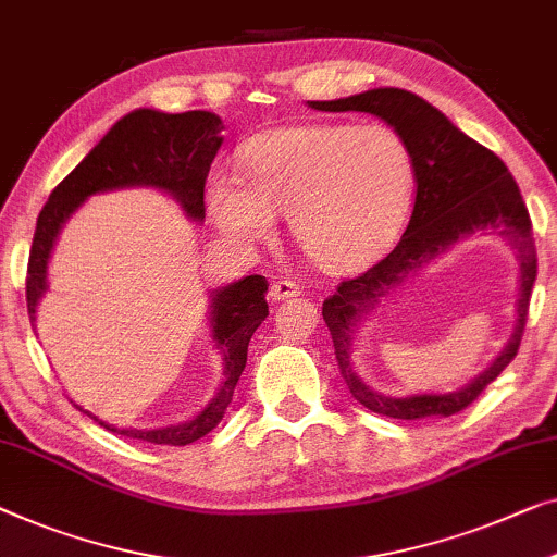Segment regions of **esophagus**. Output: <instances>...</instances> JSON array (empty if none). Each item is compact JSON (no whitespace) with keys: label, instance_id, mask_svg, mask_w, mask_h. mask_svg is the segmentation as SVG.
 <instances>
[{"label":"esophagus","instance_id":"1","mask_svg":"<svg viewBox=\"0 0 557 557\" xmlns=\"http://www.w3.org/2000/svg\"><path fill=\"white\" fill-rule=\"evenodd\" d=\"M298 294H301V286H298V281H292V278L273 281L271 288H269V296L273 298V301H281V298H292V296H298Z\"/></svg>","mask_w":557,"mask_h":557}]
</instances>
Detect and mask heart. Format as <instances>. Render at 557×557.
<instances>
[{
	"label": "heart",
	"instance_id": "1",
	"mask_svg": "<svg viewBox=\"0 0 557 557\" xmlns=\"http://www.w3.org/2000/svg\"><path fill=\"white\" fill-rule=\"evenodd\" d=\"M244 178L215 168L206 203L240 246L271 236L286 211L298 248L326 271L376 261L405 228L417 165L407 140L384 123H311L256 135L244 145Z\"/></svg>",
	"mask_w": 557,
	"mask_h": 557
}]
</instances>
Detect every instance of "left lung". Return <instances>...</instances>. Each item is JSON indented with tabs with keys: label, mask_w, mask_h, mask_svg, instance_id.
<instances>
[{
	"label": "left lung",
	"mask_w": 557,
	"mask_h": 557,
	"mask_svg": "<svg viewBox=\"0 0 557 557\" xmlns=\"http://www.w3.org/2000/svg\"><path fill=\"white\" fill-rule=\"evenodd\" d=\"M324 112H372L389 123L412 148L417 165V196L407 231L392 253L359 276L338 284L336 294L321 306L334 354L354 399L376 414L394 419L449 417L470 407L487 384L510 364L525 332L530 294L537 276V256L525 200L507 171V165L485 145L467 138L437 108L399 87H379L344 100L309 102ZM478 230H495L510 239L521 261L519 324L494 367L472 385L453 395H418L417 398H384L360 382L350 369V334L361 312L373 308L379 295L388 293L409 272L418 270L434 255L444 252L459 237Z\"/></svg>",
	"instance_id": "8db88e82"
}]
</instances>
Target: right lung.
Segmentation results:
<instances>
[{
    "instance_id": "add662e5",
    "label": "right lung",
    "mask_w": 557,
    "mask_h": 557,
    "mask_svg": "<svg viewBox=\"0 0 557 557\" xmlns=\"http://www.w3.org/2000/svg\"><path fill=\"white\" fill-rule=\"evenodd\" d=\"M223 123L219 115L206 110L168 115L158 110H135L125 115L112 131L95 145L83 163L50 193L39 211L35 238L27 263V311L35 321L39 296L47 288V261H50L54 238L70 213L87 196L127 185H156L181 200L190 219H206V178L215 152L221 148ZM263 276H246L236 284L221 288L213 296V338L223 351V384L215 399L188 424L165 426V430H117L100 422L90 412H83L100 422L104 430L125 437L152 442V445H190L213 430L231 405L233 389L246 367L248 342L261 321L269 317ZM79 409V407H77Z\"/></svg>"
}]
</instances>
